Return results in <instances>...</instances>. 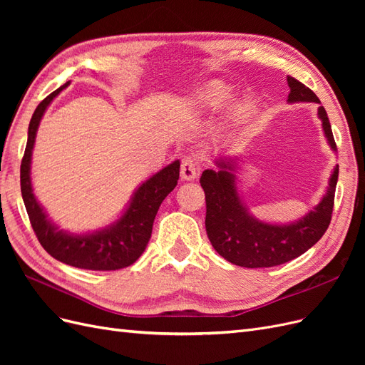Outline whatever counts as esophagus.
Instances as JSON below:
<instances>
[{
	"mask_svg": "<svg viewBox=\"0 0 365 365\" xmlns=\"http://www.w3.org/2000/svg\"><path fill=\"white\" fill-rule=\"evenodd\" d=\"M201 164L196 155H185L181 161V178L185 181L195 180L200 175Z\"/></svg>",
	"mask_w": 365,
	"mask_h": 365,
	"instance_id": "1",
	"label": "esophagus"
}]
</instances>
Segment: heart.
<instances>
[{
  "mask_svg": "<svg viewBox=\"0 0 365 365\" xmlns=\"http://www.w3.org/2000/svg\"><path fill=\"white\" fill-rule=\"evenodd\" d=\"M231 98V90L222 82H212L201 88L195 96V105L196 108L202 109L205 113H215L224 108L227 102ZM252 111L251 105H244L240 108V114H250Z\"/></svg>",
  "mask_w": 365,
  "mask_h": 365,
  "instance_id": "1",
  "label": "heart"
}]
</instances>
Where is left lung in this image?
I'll list each match as a JSON object with an SVG mask.
<instances>
[{
    "label": "left lung",
    "mask_w": 365,
    "mask_h": 365,
    "mask_svg": "<svg viewBox=\"0 0 365 365\" xmlns=\"http://www.w3.org/2000/svg\"><path fill=\"white\" fill-rule=\"evenodd\" d=\"M289 102H315L319 98L306 85L288 76ZM324 134L336 149L326 109L318 108ZM219 170H204L201 187L205 193V230L213 248L225 260L244 268H269L302 256L323 237L330 224L335 202L338 165L329 181V189L315 210L289 225H271L248 215L236 189L231 164L217 161Z\"/></svg>",
    "instance_id": "1"
}]
</instances>
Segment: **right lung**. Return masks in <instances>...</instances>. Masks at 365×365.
<instances>
[{
    "instance_id": "obj_1",
    "label": "right lung",
    "mask_w": 365,
    "mask_h": 365,
    "mask_svg": "<svg viewBox=\"0 0 365 365\" xmlns=\"http://www.w3.org/2000/svg\"><path fill=\"white\" fill-rule=\"evenodd\" d=\"M70 82L63 83L38 105L29 125V138L23 161H21V193L26 204L33 231L42 248L51 257L70 267L91 271H115L134 263L145 251L152 235L153 219L164 197L168 196L180 180V161H173L168 168L143 182L125 212L113 227L93 235L73 236L54 227L31 190L30 161L35 145L39 121L47 106Z\"/></svg>"
}]
</instances>
